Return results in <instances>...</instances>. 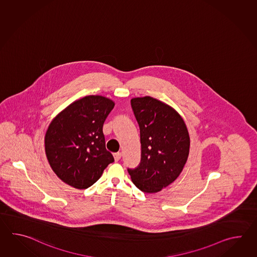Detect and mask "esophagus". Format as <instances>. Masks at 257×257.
<instances>
[{"instance_id": "1", "label": "esophagus", "mask_w": 257, "mask_h": 257, "mask_svg": "<svg viewBox=\"0 0 257 257\" xmlns=\"http://www.w3.org/2000/svg\"><path fill=\"white\" fill-rule=\"evenodd\" d=\"M114 159H115V162H118L121 159V153H115V154H114Z\"/></svg>"}]
</instances>
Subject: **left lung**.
<instances>
[{
  "label": "left lung",
  "instance_id": "left-lung-1",
  "mask_svg": "<svg viewBox=\"0 0 257 257\" xmlns=\"http://www.w3.org/2000/svg\"><path fill=\"white\" fill-rule=\"evenodd\" d=\"M140 126L142 158L127 168L133 184L144 193H156L179 176L189 154L190 138L180 115L151 96L131 99Z\"/></svg>",
  "mask_w": 257,
  "mask_h": 257
}]
</instances>
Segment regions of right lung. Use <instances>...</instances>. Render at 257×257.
Instances as JSON below:
<instances>
[{
    "mask_svg": "<svg viewBox=\"0 0 257 257\" xmlns=\"http://www.w3.org/2000/svg\"><path fill=\"white\" fill-rule=\"evenodd\" d=\"M114 106L106 97L88 95L67 106L49 124L46 155L55 174L67 185L86 189L114 162L103 133L104 120Z\"/></svg>",
    "mask_w": 257,
    "mask_h": 257,
    "instance_id": "right-lung-1",
    "label": "right lung"
}]
</instances>
